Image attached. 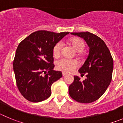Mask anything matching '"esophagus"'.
I'll list each match as a JSON object with an SVG mask.
<instances>
[{
  "mask_svg": "<svg viewBox=\"0 0 123 123\" xmlns=\"http://www.w3.org/2000/svg\"><path fill=\"white\" fill-rule=\"evenodd\" d=\"M62 75H63V76H65L67 75V74L65 73H62Z\"/></svg>",
  "mask_w": 123,
  "mask_h": 123,
  "instance_id": "34e87169",
  "label": "esophagus"
}]
</instances>
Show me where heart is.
Wrapping results in <instances>:
<instances>
[{
  "mask_svg": "<svg viewBox=\"0 0 123 123\" xmlns=\"http://www.w3.org/2000/svg\"><path fill=\"white\" fill-rule=\"evenodd\" d=\"M68 43L72 46L78 55H81V52L86 47V43L83 39L79 37H73L69 39ZM62 42H58L53 47V55L55 57H58L61 55L62 49ZM78 67V62L75 60H69L62 58L56 62V68L58 70L65 73H71Z\"/></svg>",
  "mask_w": 123,
  "mask_h": 123,
  "instance_id": "heart-1",
  "label": "heart"
}]
</instances>
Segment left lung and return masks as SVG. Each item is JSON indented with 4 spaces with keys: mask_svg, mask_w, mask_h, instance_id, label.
<instances>
[{
    "mask_svg": "<svg viewBox=\"0 0 123 123\" xmlns=\"http://www.w3.org/2000/svg\"><path fill=\"white\" fill-rule=\"evenodd\" d=\"M83 38L89 47L87 58L79 72L86 74L83 81L77 76L69 86V94L74 100L84 104L98 100L105 93L112 78L113 60L104 41L89 32H71Z\"/></svg>",
    "mask_w": 123,
    "mask_h": 123,
    "instance_id": "1",
    "label": "left lung"
}]
</instances>
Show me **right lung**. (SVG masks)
Here are the masks:
<instances>
[{"label": "right lung", "mask_w": 123, "mask_h": 123, "mask_svg": "<svg viewBox=\"0 0 123 123\" xmlns=\"http://www.w3.org/2000/svg\"><path fill=\"white\" fill-rule=\"evenodd\" d=\"M68 32H32L18 45L13 63L16 83L21 95L32 102H39L51 95V86L62 77L54 71L53 47Z\"/></svg>", "instance_id": "1"}]
</instances>
